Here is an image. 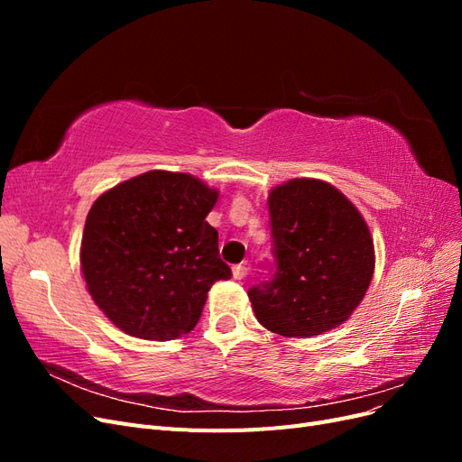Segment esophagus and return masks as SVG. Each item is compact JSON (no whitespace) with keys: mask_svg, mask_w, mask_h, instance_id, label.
Segmentation results:
<instances>
[{"mask_svg":"<svg viewBox=\"0 0 462 462\" xmlns=\"http://www.w3.org/2000/svg\"><path fill=\"white\" fill-rule=\"evenodd\" d=\"M245 275H246V265H243V263L233 265V277L235 279H243Z\"/></svg>","mask_w":462,"mask_h":462,"instance_id":"34e87169","label":"esophagus"}]
</instances>
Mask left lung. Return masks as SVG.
I'll return each mask as SVG.
<instances>
[{
	"instance_id": "left-lung-1",
	"label": "left lung",
	"mask_w": 462,
	"mask_h": 462,
	"mask_svg": "<svg viewBox=\"0 0 462 462\" xmlns=\"http://www.w3.org/2000/svg\"><path fill=\"white\" fill-rule=\"evenodd\" d=\"M275 273L248 291L260 324L285 337L341 326L374 275V241L365 217L333 185L291 179L268 197Z\"/></svg>"
}]
</instances>
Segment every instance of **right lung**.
I'll return each mask as SVG.
<instances>
[{"mask_svg": "<svg viewBox=\"0 0 462 462\" xmlns=\"http://www.w3.org/2000/svg\"><path fill=\"white\" fill-rule=\"evenodd\" d=\"M217 197L189 173L153 170L96 199L80 270L92 300L119 329L167 341L199 324L209 287L231 277L206 221Z\"/></svg>", "mask_w": 462, "mask_h": 462, "instance_id": "1", "label": "right lung"}]
</instances>
